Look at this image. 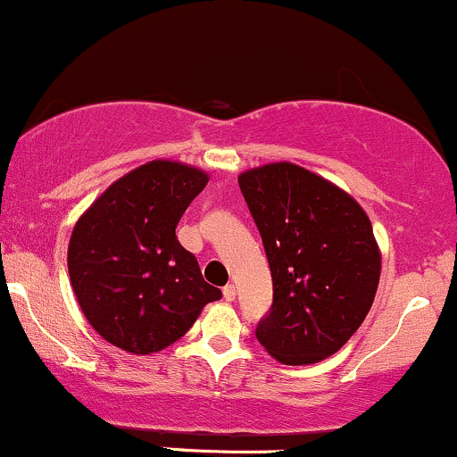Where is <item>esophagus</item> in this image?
I'll return each instance as SVG.
<instances>
[{
	"label": "esophagus",
	"mask_w": 457,
	"mask_h": 457,
	"mask_svg": "<svg viewBox=\"0 0 457 457\" xmlns=\"http://www.w3.org/2000/svg\"><path fill=\"white\" fill-rule=\"evenodd\" d=\"M222 294H224V300L233 302V300H235V285H227V287H224Z\"/></svg>",
	"instance_id": "1"
}]
</instances>
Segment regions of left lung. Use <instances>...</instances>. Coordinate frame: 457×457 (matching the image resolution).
Listing matches in <instances>:
<instances>
[{
  "mask_svg": "<svg viewBox=\"0 0 457 457\" xmlns=\"http://www.w3.org/2000/svg\"><path fill=\"white\" fill-rule=\"evenodd\" d=\"M268 256L274 300L256 341L285 365H311L345 345L380 280V250L361 204L295 163L239 177Z\"/></svg>",
  "mask_w": 457,
  "mask_h": 457,
  "instance_id": "left-lung-1",
  "label": "left lung"
}]
</instances>
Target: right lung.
Instances as JSON below:
<instances>
[{
	"mask_svg": "<svg viewBox=\"0 0 457 457\" xmlns=\"http://www.w3.org/2000/svg\"><path fill=\"white\" fill-rule=\"evenodd\" d=\"M207 181L186 163H145L112 183L77 220L71 285L86 320L112 345L160 352L186 335L207 302L222 297L174 233Z\"/></svg>",
	"mask_w": 457,
	"mask_h": 457,
	"instance_id": "obj_1",
	"label": "right lung"
}]
</instances>
